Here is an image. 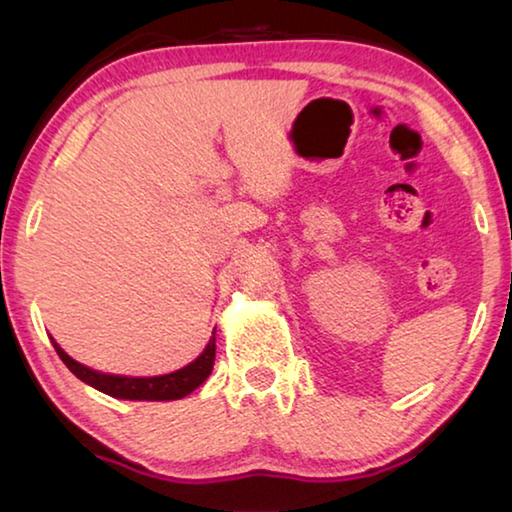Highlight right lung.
Wrapping results in <instances>:
<instances>
[{"label":"right lung","mask_w":512,"mask_h":512,"mask_svg":"<svg viewBox=\"0 0 512 512\" xmlns=\"http://www.w3.org/2000/svg\"><path fill=\"white\" fill-rule=\"evenodd\" d=\"M58 357L63 359L65 366L74 372L76 377L85 384H90L97 391L106 393L117 400H146V402H164V400H180V397L196 391L203 381L210 377L214 357H216V339L212 334L210 343L205 345L201 357L194 359L189 366L180 368L176 372L160 377H121V375H106V372H97L83 363L74 361L69 354L60 348V345L51 339Z\"/></svg>","instance_id":"add662e5"}]
</instances>
